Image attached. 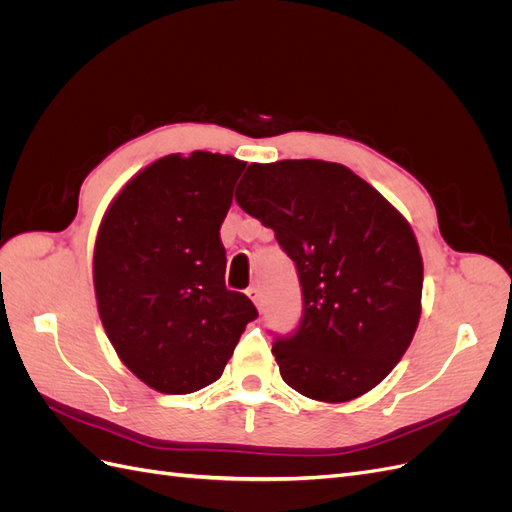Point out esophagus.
<instances>
[{
    "instance_id": "1",
    "label": "esophagus",
    "mask_w": 512,
    "mask_h": 512,
    "mask_svg": "<svg viewBox=\"0 0 512 512\" xmlns=\"http://www.w3.org/2000/svg\"><path fill=\"white\" fill-rule=\"evenodd\" d=\"M245 292H247V297H250V299L254 301V305L260 309V307H262V294H260V288L250 286V288H247Z\"/></svg>"
}]
</instances>
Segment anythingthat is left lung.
Segmentation results:
<instances>
[{
    "label": "left lung",
    "mask_w": 512,
    "mask_h": 512,
    "mask_svg": "<svg viewBox=\"0 0 512 512\" xmlns=\"http://www.w3.org/2000/svg\"><path fill=\"white\" fill-rule=\"evenodd\" d=\"M235 200L297 267L299 327L273 342L284 382L329 404L374 389L421 318L423 258L404 215L350 168L322 160L250 164Z\"/></svg>",
    "instance_id": "8db88e82"
}]
</instances>
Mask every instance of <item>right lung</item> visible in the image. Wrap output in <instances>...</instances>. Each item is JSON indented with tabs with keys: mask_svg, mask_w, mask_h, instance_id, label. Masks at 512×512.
<instances>
[{
	"mask_svg": "<svg viewBox=\"0 0 512 512\" xmlns=\"http://www.w3.org/2000/svg\"><path fill=\"white\" fill-rule=\"evenodd\" d=\"M243 168L209 151L160 158L102 220L94 252L102 324L123 365L160 393L188 395L218 380L258 318L224 284L220 226Z\"/></svg>",
	"mask_w": 512,
	"mask_h": 512,
	"instance_id": "add662e5",
	"label": "right lung"
}]
</instances>
